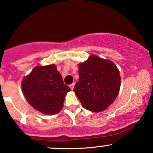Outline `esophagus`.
I'll return each mask as SVG.
<instances>
[{
  "mask_svg": "<svg viewBox=\"0 0 153 153\" xmlns=\"http://www.w3.org/2000/svg\"><path fill=\"white\" fill-rule=\"evenodd\" d=\"M74 86H75V84L73 83L71 84V85H70V88L72 89V90H73V88H74Z\"/></svg>",
  "mask_w": 153,
  "mask_h": 153,
  "instance_id": "34e87169",
  "label": "esophagus"
}]
</instances>
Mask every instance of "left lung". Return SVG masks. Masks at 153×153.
<instances>
[{
    "instance_id": "8db88e82",
    "label": "left lung",
    "mask_w": 153,
    "mask_h": 153,
    "mask_svg": "<svg viewBox=\"0 0 153 153\" xmlns=\"http://www.w3.org/2000/svg\"><path fill=\"white\" fill-rule=\"evenodd\" d=\"M78 73L79 81L73 91L85 109L103 111L115 101L120 89L121 77L112 61L92 54L78 65Z\"/></svg>"
}]
</instances>
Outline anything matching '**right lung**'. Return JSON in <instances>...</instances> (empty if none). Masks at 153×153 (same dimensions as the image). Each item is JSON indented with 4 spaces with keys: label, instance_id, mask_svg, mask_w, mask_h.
I'll return each mask as SVG.
<instances>
[{
    "label": "right lung",
    "instance_id": "add662e5",
    "mask_svg": "<svg viewBox=\"0 0 153 153\" xmlns=\"http://www.w3.org/2000/svg\"><path fill=\"white\" fill-rule=\"evenodd\" d=\"M22 88L26 101L44 114H55L62 108L67 93L71 89L64 84L57 66L37 65L23 78Z\"/></svg>",
    "mask_w": 153,
    "mask_h": 153
}]
</instances>
